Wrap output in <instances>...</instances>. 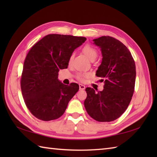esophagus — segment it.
<instances>
[{
	"mask_svg": "<svg viewBox=\"0 0 157 157\" xmlns=\"http://www.w3.org/2000/svg\"><path fill=\"white\" fill-rule=\"evenodd\" d=\"M79 90H85L86 88L85 86L83 84H79Z\"/></svg>",
	"mask_w": 157,
	"mask_h": 157,
	"instance_id": "34e87169",
	"label": "esophagus"
}]
</instances>
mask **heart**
I'll list each match as a JSON object with an SVG mask.
<instances>
[{"label":"heart","instance_id":"b5f03b06","mask_svg":"<svg viewBox=\"0 0 157 157\" xmlns=\"http://www.w3.org/2000/svg\"><path fill=\"white\" fill-rule=\"evenodd\" d=\"M82 51L84 53V55L87 56V57L90 60H92L94 59H96L98 56V52L90 44H86L84 46V48H82ZM73 58V55H71L69 58V63L72 61ZM89 76L88 73H78L77 74V78L80 81H84L86 78H88Z\"/></svg>","mask_w":157,"mask_h":157}]
</instances>
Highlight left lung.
<instances>
[{
  "label": "left lung",
  "instance_id": "8db88e82",
  "mask_svg": "<svg viewBox=\"0 0 157 157\" xmlns=\"http://www.w3.org/2000/svg\"><path fill=\"white\" fill-rule=\"evenodd\" d=\"M101 48L102 59L96 72L104 82L102 91L95 92L86 88L84 106L96 121L110 122L119 118L128 108L134 92L136 65L128 48L113 37L102 36L93 40Z\"/></svg>",
  "mask_w": 157,
  "mask_h": 157
}]
</instances>
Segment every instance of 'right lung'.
<instances>
[{
	"instance_id": "add662e5",
	"label": "right lung",
	"mask_w": 157,
	"mask_h": 157,
	"mask_svg": "<svg viewBox=\"0 0 157 157\" xmlns=\"http://www.w3.org/2000/svg\"><path fill=\"white\" fill-rule=\"evenodd\" d=\"M86 40L84 37L48 34L29 50L23 64L21 88L26 106L36 118L51 121L65 113L79 86L63 84L58 72L67 68L73 51Z\"/></svg>"
}]
</instances>
